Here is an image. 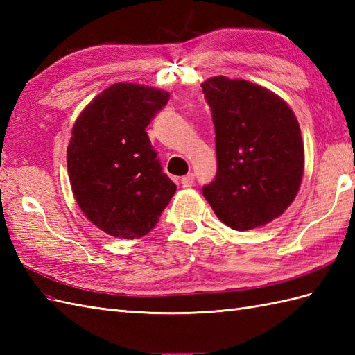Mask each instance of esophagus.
I'll return each instance as SVG.
<instances>
[{
    "label": "esophagus",
    "instance_id": "esophagus-1",
    "mask_svg": "<svg viewBox=\"0 0 355 355\" xmlns=\"http://www.w3.org/2000/svg\"><path fill=\"white\" fill-rule=\"evenodd\" d=\"M193 180H195V175L193 173H187V175L182 177V184L184 187H191L193 184Z\"/></svg>",
    "mask_w": 355,
    "mask_h": 355
}]
</instances>
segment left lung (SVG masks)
Masks as SVG:
<instances>
[{
	"label": "left lung",
	"instance_id": "left-lung-1",
	"mask_svg": "<svg viewBox=\"0 0 355 355\" xmlns=\"http://www.w3.org/2000/svg\"><path fill=\"white\" fill-rule=\"evenodd\" d=\"M201 87L212 108L218 162L202 195L233 230L266 225L288 209L302 183L297 119L284 99L253 82L214 76Z\"/></svg>",
	"mask_w": 355,
	"mask_h": 355
}]
</instances>
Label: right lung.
I'll list each match as a JSON object with an SVG mask.
<instances>
[{
	"label": "right lung",
	"mask_w": 355,
	"mask_h": 355,
	"mask_svg": "<svg viewBox=\"0 0 355 355\" xmlns=\"http://www.w3.org/2000/svg\"><path fill=\"white\" fill-rule=\"evenodd\" d=\"M168 101L164 89L117 82L97 94L73 125L67 168L74 200L111 236L146 235L177 191L145 131Z\"/></svg>",
	"instance_id": "obj_1"
}]
</instances>
